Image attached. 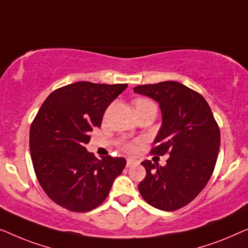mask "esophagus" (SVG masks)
Listing matches in <instances>:
<instances>
[{"mask_svg":"<svg viewBox=\"0 0 248 248\" xmlns=\"http://www.w3.org/2000/svg\"><path fill=\"white\" fill-rule=\"evenodd\" d=\"M135 164H137V160L132 159V158H128L127 159V167H130L132 165H135Z\"/></svg>","mask_w":248,"mask_h":248,"instance_id":"1","label":"esophagus"}]
</instances>
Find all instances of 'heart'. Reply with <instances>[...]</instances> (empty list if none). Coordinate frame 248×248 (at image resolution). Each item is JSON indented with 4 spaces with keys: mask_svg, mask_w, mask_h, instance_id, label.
<instances>
[{
    "mask_svg": "<svg viewBox=\"0 0 248 248\" xmlns=\"http://www.w3.org/2000/svg\"><path fill=\"white\" fill-rule=\"evenodd\" d=\"M146 103H151V101L147 100V99H137L134 101V106L135 107H138V106H141V104H146ZM124 151L127 152H134L136 149V146L134 144H131V142H129V144H125L124 146Z\"/></svg>",
    "mask_w": 248,
    "mask_h": 248,
    "instance_id": "1",
    "label": "heart"
}]
</instances>
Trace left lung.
<instances>
[{"label": "left lung", "instance_id": "1", "mask_svg": "<svg viewBox=\"0 0 248 248\" xmlns=\"http://www.w3.org/2000/svg\"><path fill=\"white\" fill-rule=\"evenodd\" d=\"M134 92L159 104L162 125L152 154H169L165 166L144 160L146 177L138 190L164 211L190 203L210 180L220 148V131L204 97L179 82L139 85Z\"/></svg>", "mask_w": 248, "mask_h": 248}]
</instances>
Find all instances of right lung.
Wrapping results in <instances>:
<instances>
[{
	"mask_svg": "<svg viewBox=\"0 0 248 248\" xmlns=\"http://www.w3.org/2000/svg\"><path fill=\"white\" fill-rule=\"evenodd\" d=\"M127 84L76 82L50 93L30 128V154L37 179L51 200L75 212L106 200L127 160L97 159L85 145L102 124L104 111Z\"/></svg>",
	"mask_w": 248,
	"mask_h": 248,
	"instance_id": "1",
	"label": "right lung"
}]
</instances>
